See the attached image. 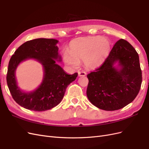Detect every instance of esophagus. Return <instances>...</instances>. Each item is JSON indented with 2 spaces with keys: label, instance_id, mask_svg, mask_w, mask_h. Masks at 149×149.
<instances>
[{
  "label": "esophagus",
  "instance_id": "obj_1",
  "mask_svg": "<svg viewBox=\"0 0 149 149\" xmlns=\"http://www.w3.org/2000/svg\"><path fill=\"white\" fill-rule=\"evenodd\" d=\"M86 75V73L84 71H81L78 72V76H84Z\"/></svg>",
  "mask_w": 149,
  "mask_h": 149
}]
</instances>
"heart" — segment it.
I'll return each instance as SVG.
<instances>
[{
    "label": "heart",
    "mask_w": 149,
    "mask_h": 149,
    "mask_svg": "<svg viewBox=\"0 0 149 149\" xmlns=\"http://www.w3.org/2000/svg\"><path fill=\"white\" fill-rule=\"evenodd\" d=\"M110 48V41L105 37L76 38L70 43V53L64 54V60L67 64L73 66H77L79 61L84 60L86 66L94 69L105 60Z\"/></svg>",
    "instance_id": "b5f03b06"
}]
</instances>
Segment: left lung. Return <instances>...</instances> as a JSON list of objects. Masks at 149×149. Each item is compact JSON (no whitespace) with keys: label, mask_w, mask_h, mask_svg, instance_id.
Wrapping results in <instances>:
<instances>
[{"label":"left lung","mask_w":149,"mask_h":149,"mask_svg":"<svg viewBox=\"0 0 149 149\" xmlns=\"http://www.w3.org/2000/svg\"><path fill=\"white\" fill-rule=\"evenodd\" d=\"M118 62L121 68L113 66ZM87 97L94 106L105 111L123 108L136 97L142 77L137 52L120 39L100 67L87 75Z\"/></svg>","instance_id":"1"}]
</instances>
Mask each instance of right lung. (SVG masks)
I'll return each mask as SVG.
<instances>
[{
  "instance_id": "add662e5",
  "label": "right lung",
  "mask_w": 149,
  "mask_h": 149,
  "mask_svg": "<svg viewBox=\"0 0 149 149\" xmlns=\"http://www.w3.org/2000/svg\"><path fill=\"white\" fill-rule=\"evenodd\" d=\"M57 40L37 38L26 42L17 49L8 63L7 83L14 101L25 109L45 111L56 106L61 101L66 89L76 79L78 73H66L56 60L61 61L56 45ZM33 58L41 62L44 69V80L34 92L24 93L17 86L15 73L20 62Z\"/></svg>"
}]
</instances>
